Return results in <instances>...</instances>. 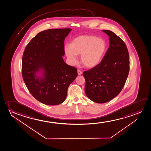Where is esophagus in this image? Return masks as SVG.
I'll use <instances>...</instances> for the list:
<instances>
[{"label": "esophagus", "mask_w": 151, "mask_h": 151, "mask_svg": "<svg viewBox=\"0 0 151 151\" xmlns=\"http://www.w3.org/2000/svg\"><path fill=\"white\" fill-rule=\"evenodd\" d=\"M77 73H78V75H81L82 74V71L80 70H77Z\"/></svg>", "instance_id": "1"}]
</instances>
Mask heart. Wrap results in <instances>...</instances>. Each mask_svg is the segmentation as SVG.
<instances>
[{"instance_id":"b5f03b06","label":"heart","mask_w":151,"mask_h":151,"mask_svg":"<svg viewBox=\"0 0 151 151\" xmlns=\"http://www.w3.org/2000/svg\"><path fill=\"white\" fill-rule=\"evenodd\" d=\"M106 43L104 39L92 35H81L75 38L65 47V54L72 64L81 56V63L88 69L97 67L102 61L106 51Z\"/></svg>"}]
</instances>
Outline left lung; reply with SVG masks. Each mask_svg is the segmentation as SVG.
I'll return each mask as SVG.
<instances>
[{"instance_id":"left-lung-1","label":"left lung","mask_w":151,"mask_h":151,"mask_svg":"<svg viewBox=\"0 0 151 151\" xmlns=\"http://www.w3.org/2000/svg\"><path fill=\"white\" fill-rule=\"evenodd\" d=\"M102 31L110 37L109 47L99 65L83 73L85 93L98 104L108 102L119 94L129 69V54L124 41L111 31Z\"/></svg>"}]
</instances>
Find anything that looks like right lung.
<instances>
[{"mask_svg":"<svg viewBox=\"0 0 151 151\" xmlns=\"http://www.w3.org/2000/svg\"><path fill=\"white\" fill-rule=\"evenodd\" d=\"M72 29L40 32L26 46L22 75L32 95L39 102L58 105L66 99L69 86L77 76L74 67L63 60L64 40Z\"/></svg>","mask_w":151,"mask_h":151,"instance_id":"obj_1","label":"right lung"}]
</instances>
